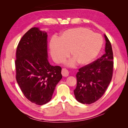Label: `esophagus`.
Segmentation results:
<instances>
[{
  "mask_svg": "<svg viewBox=\"0 0 128 128\" xmlns=\"http://www.w3.org/2000/svg\"><path fill=\"white\" fill-rule=\"evenodd\" d=\"M61 74H62V75L63 76L66 77V76H68V75H69V72L67 69L63 68L62 69Z\"/></svg>",
  "mask_w": 128,
  "mask_h": 128,
  "instance_id": "esophagus-1",
  "label": "esophagus"
}]
</instances>
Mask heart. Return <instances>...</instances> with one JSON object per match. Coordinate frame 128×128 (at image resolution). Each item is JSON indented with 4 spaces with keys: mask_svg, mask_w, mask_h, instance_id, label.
<instances>
[{
    "mask_svg": "<svg viewBox=\"0 0 128 128\" xmlns=\"http://www.w3.org/2000/svg\"><path fill=\"white\" fill-rule=\"evenodd\" d=\"M103 43L102 36L90 29L80 27L68 29L50 43L52 59L57 64L63 62L69 56L78 65H86L94 60L101 50ZM74 64V62L72 64Z\"/></svg>",
    "mask_w": 128,
    "mask_h": 128,
    "instance_id": "1",
    "label": "heart"
}]
</instances>
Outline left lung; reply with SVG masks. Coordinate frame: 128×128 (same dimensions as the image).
I'll use <instances>...</instances> for the list:
<instances>
[{
  "label": "left lung",
  "mask_w": 128,
  "mask_h": 128,
  "mask_svg": "<svg viewBox=\"0 0 128 128\" xmlns=\"http://www.w3.org/2000/svg\"><path fill=\"white\" fill-rule=\"evenodd\" d=\"M106 53L99 59L79 69L76 75L77 86L74 91L76 100L91 104L104 95L112 80L113 53L112 45L104 34Z\"/></svg>",
  "instance_id": "obj_1"
}]
</instances>
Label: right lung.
Listing matches in <instances>:
<instances>
[{"label": "right lung", "mask_w": 128, "mask_h": 128, "mask_svg": "<svg viewBox=\"0 0 128 128\" xmlns=\"http://www.w3.org/2000/svg\"><path fill=\"white\" fill-rule=\"evenodd\" d=\"M48 34L34 27L27 32L17 46L16 79L26 97L42 105L51 99L56 84L62 77L61 67L48 60Z\"/></svg>", "instance_id": "add662e5"}]
</instances>
